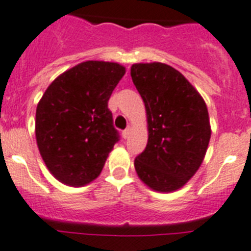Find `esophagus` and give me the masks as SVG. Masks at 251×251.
<instances>
[{"label": "esophagus", "instance_id": "esophagus-1", "mask_svg": "<svg viewBox=\"0 0 251 251\" xmlns=\"http://www.w3.org/2000/svg\"><path fill=\"white\" fill-rule=\"evenodd\" d=\"M129 133H131V128H127L126 131H123L122 136H123V138H128L129 137Z\"/></svg>", "mask_w": 251, "mask_h": 251}]
</instances>
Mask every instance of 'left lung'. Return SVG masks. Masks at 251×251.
Here are the masks:
<instances>
[{
  "label": "left lung",
  "mask_w": 251,
  "mask_h": 251,
  "mask_svg": "<svg viewBox=\"0 0 251 251\" xmlns=\"http://www.w3.org/2000/svg\"><path fill=\"white\" fill-rule=\"evenodd\" d=\"M131 76L148 120V145L136 157L135 170L150 189L171 193L205 159L211 137L207 106L185 76L166 63H135Z\"/></svg>",
  "instance_id": "1"
}]
</instances>
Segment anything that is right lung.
Returning <instances> with one entry per match:
<instances>
[{
  "label": "right lung",
  "instance_id": "add662e5",
  "mask_svg": "<svg viewBox=\"0 0 251 251\" xmlns=\"http://www.w3.org/2000/svg\"><path fill=\"white\" fill-rule=\"evenodd\" d=\"M124 74L115 62H81L58 76L37 103L36 142L62 184L84 186L101 174L119 140L107 102Z\"/></svg>",
  "mask_w": 251,
  "mask_h": 251
}]
</instances>
